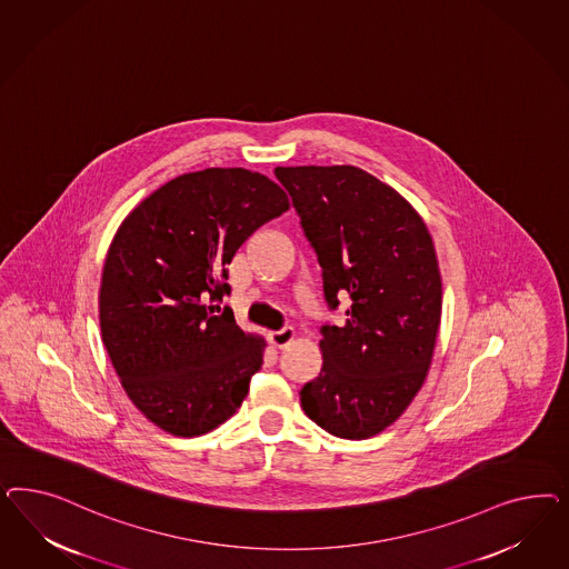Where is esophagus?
<instances>
[{
    "label": "esophagus",
    "instance_id": "esophagus-1",
    "mask_svg": "<svg viewBox=\"0 0 569 569\" xmlns=\"http://www.w3.org/2000/svg\"><path fill=\"white\" fill-rule=\"evenodd\" d=\"M293 336H296V333H293L292 328L277 329V331L269 333V342L276 346V348H283V346H288L292 342Z\"/></svg>",
    "mask_w": 569,
    "mask_h": 569
}]
</instances>
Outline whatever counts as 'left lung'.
<instances>
[{
  "label": "left lung",
  "instance_id": "obj_1",
  "mask_svg": "<svg viewBox=\"0 0 569 569\" xmlns=\"http://www.w3.org/2000/svg\"><path fill=\"white\" fill-rule=\"evenodd\" d=\"M321 264L329 310L323 367L305 383V413L323 430L365 440L392 426L421 390L442 315V281L430 231L415 208L369 172L277 167Z\"/></svg>",
  "mask_w": 569,
  "mask_h": 569
}]
</instances>
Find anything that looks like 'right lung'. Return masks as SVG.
<instances>
[{
    "label": "right lung",
    "instance_id": "right-lung-1",
    "mask_svg": "<svg viewBox=\"0 0 569 569\" xmlns=\"http://www.w3.org/2000/svg\"><path fill=\"white\" fill-rule=\"evenodd\" d=\"M286 210V191L264 174L207 169L164 183L119 227L103 262V346L160 430L200 436L240 409L264 342L207 302L229 296L224 264Z\"/></svg>",
    "mask_w": 569,
    "mask_h": 569
}]
</instances>
